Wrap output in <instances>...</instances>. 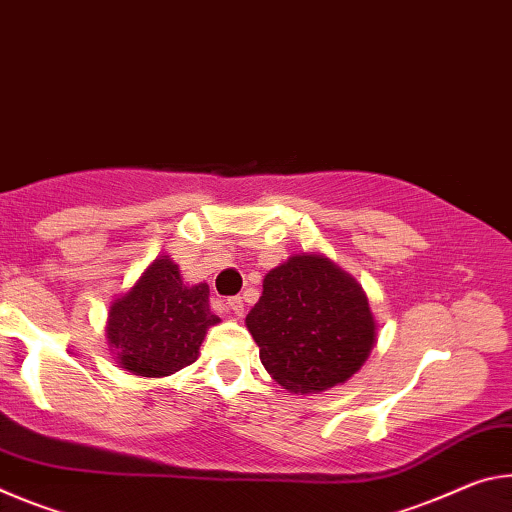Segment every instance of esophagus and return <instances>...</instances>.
I'll list each match as a JSON object with an SVG mask.
<instances>
[{"instance_id":"1","label":"esophagus","mask_w":512,"mask_h":512,"mask_svg":"<svg viewBox=\"0 0 512 512\" xmlns=\"http://www.w3.org/2000/svg\"><path fill=\"white\" fill-rule=\"evenodd\" d=\"M226 304H229L231 311L236 313L238 317H242V313H245V304H242V297H229V299H226Z\"/></svg>"}]
</instances>
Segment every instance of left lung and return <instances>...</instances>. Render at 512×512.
<instances>
[{
  "label": "left lung",
  "mask_w": 512,
  "mask_h": 512,
  "mask_svg": "<svg viewBox=\"0 0 512 512\" xmlns=\"http://www.w3.org/2000/svg\"><path fill=\"white\" fill-rule=\"evenodd\" d=\"M261 363L286 390L315 395L345 383L374 345V317L358 283L317 254L265 276L247 315Z\"/></svg>",
  "instance_id": "left-lung-1"
}]
</instances>
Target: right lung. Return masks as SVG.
<instances>
[{"label":"right lung","instance_id":"obj_1","mask_svg":"<svg viewBox=\"0 0 512 512\" xmlns=\"http://www.w3.org/2000/svg\"><path fill=\"white\" fill-rule=\"evenodd\" d=\"M220 322L208 308V286H186L170 258H156L108 313V342L124 370L167 376L195 363L206 329Z\"/></svg>","mask_w":512,"mask_h":512}]
</instances>
